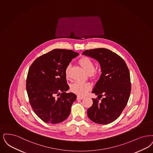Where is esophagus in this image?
Segmentation results:
<instances>
[{"instance_id": "34e87169", "label": "esophagus", "mask_w": 153, "mask_h": 153, "mask_svg": "<svg viewBox=\"0 0 153 153\" xmlns=\"http://www.w3.org/2000/svg\"><path fill=\"white\" fill-rule=\"evenodd\" d=\"M84 98V97H82V96H77V100H82V99H83Z\"/></svg>"}]
</instances>
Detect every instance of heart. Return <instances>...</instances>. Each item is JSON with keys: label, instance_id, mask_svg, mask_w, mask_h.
<instances>
[{"label": "heart", "instance_id": "heart-1", "mask_svg": "<svg viewBox=\"0 0 153 153\" xmlns=\"http://www.w3.org/2000/svg\"><path fill=\"white\" fill-rule=\"evenodd\" d=\"M80 65L92 77H96L97 75V72L94 70V63L92 60L88 57H83L79 61ZM71 65L68 64L65 69V74L67 79L69 77V72ZM92 85L89 82L76 81L71 86V91L79 96H84L91 89Z\"/></svg>", "mask_w": 153, "mask_h": 153}]
</instances>
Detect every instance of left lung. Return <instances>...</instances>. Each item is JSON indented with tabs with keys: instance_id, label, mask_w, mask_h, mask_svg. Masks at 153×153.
I'll use <instances>...</instances> for the list:
<instances>
[{
	"instance_id": "8db88e82",
	"label": "left lung",
	"mask_w": 153,
	"mask_h": 153,
	"mask_svg": "<svg viewBox=\"0 0 153 153\" xmlns=\"http://www.w3.org/2000/svg\"><path fill=\"white\" fill-rule=\"evenodd\" d=\"M82 55L97 60L102 72L92 91L98 98H92L93 105L88 109V116L98 124L110 123L121 115L128 102L131 92L128 68L122 58L109 49L85 50Z\"/></svg>"
}]
</instances>
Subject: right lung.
I'll list each match as a JSON object with an SVG mask.
<instances>
[{
    "instance_id": "right-lung-1",
    "label": "right lung",
    "mask_w": 153,
    "mask_h": 153,
    "mask_svg": "<svg viewBox=\"0 0 153 153\" xmlns=\"http://www.w3.org/2000/svg\"><path fill=\"white\" fill-rule=\"evenodd\" d=\"M79 53L72 50L55 49L37 58L31 64L26 89L33 111L42 121L58 123L67 119L76 95L66 93L65 69Z\"/></svg>"
}]
</instances>
